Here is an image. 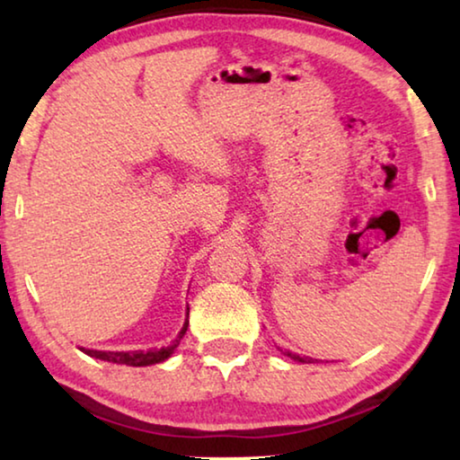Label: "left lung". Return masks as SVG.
<instances>
[{"label": "left lung", "mask_w": 460, "mask_h": 460, "mask_svg": "<svg viewBox=\"0 0 460 460\" xmlns=\"http://www.w3.org/2000/svg\"><path fill=\"white\" fill-rule=\"evenodd\" d=\"M288 357H292L294 361H300V363H310V361H314V359H310V357H300V355H294V353H288Z\"/></svg>", "instance_id": "1"}]
</instances>
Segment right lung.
<instances>
[{
	"mask_svg": "<svg viewBox=\"0 0 460 460\" xmlns=\"http://www.w3.org/2000/svg\"><path fill=\"white\" fill-rule=\"evenodd\" d=\"M186 326H189V321L184 323L182 331L178 332V337L170 342L168 347H162V349H150V351H93V349H84V353H87L89 357H95V359H101V361L131 365V367H146V365L164 361L174 353V349L181 345V339L184 337Z\"/></svg>",
	"mask_w": 460,
	"mask_h": 460,
	"instance_id": "right-lung-1",
	"label": "right lung"
}]
</instances>
